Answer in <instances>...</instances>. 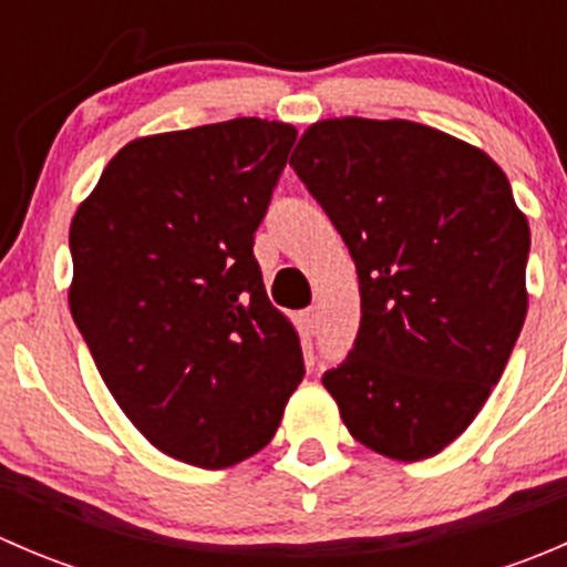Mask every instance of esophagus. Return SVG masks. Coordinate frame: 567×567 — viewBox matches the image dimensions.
<instances>
[{
    "label": "esophagus",
    "mask_w": 567,
    "mask_h": 567,
    "mask_svg": "<svg viewBox=\"0 0 567 567\" xmlns=\"http://www.w3.org/2000/svg\"><path fill=\"white\" fill-rule=\"evenodd\" d=\"M301 320H305L307 331H310V334H316V329H318V323H320V312H318V307H310V310L301 312Z\"/></svg>",
    "instance_id": "obj_1"
}]
</instances>
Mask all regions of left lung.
I'll return each mask as SVG.
<instances>
[{
    "label": "left lung",
    "instance_id": "8db88e82",
    "mask_svg": "<svg viewBox=\"0 0 567 567\" xmlns=\"http://www.w3.org/2000/svg\"><path fill=\"white\" fill-rule=\"evenodd\" d=\"M290 167L357 262L353 351L323 373L359 444L442 453L502 379L527 318L529 225L499 164L411 120L312 123Z\"/></svg>",
    "mask_w": 567,
    "mask_h": 567
}]
</instances>
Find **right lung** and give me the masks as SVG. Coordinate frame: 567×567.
<instances>
[{
	"mask_svg": "<svg viewBox=\"0 0 567 567\" xmlns=\"http://www.w3.org/2000/svg\"><path fill=\"white\" fill-rule=\"evenodd\" d=\"M296 128L236 117L140 136L71 221V316L101 379L164 455L236 466L305 379L251 255Z\"/></svg>",
	"mask_w": 567,
	"mask_h": 567,
	"instance_id": "obj_1",
	"label": "right lung"
}]
</instances>
